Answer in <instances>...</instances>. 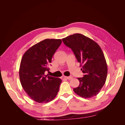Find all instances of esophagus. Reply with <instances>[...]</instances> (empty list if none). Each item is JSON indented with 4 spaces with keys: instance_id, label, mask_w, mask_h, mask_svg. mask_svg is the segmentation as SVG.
I'll return each mask as SVG.
<instances>
[{
    "instance_id": "obj_1",
    "label": "esophagus",
    "mask_w": 125,
    "mask_h": 125,
    "mask_svg": "<svg viewBox=\"0 0 125 125\" xmlns=\"http://www.w3.org/2000/svg\"><path fill=\"white\" fill-rule=\"evenodd\" d=\"M64 78L67 79H68V80H71V79L73 78V77H71V76H69V77H66V76H65L64 77Z\"/></svg>"
}]
</instances>
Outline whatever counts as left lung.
I'll return each mask as SVG.
<instances>
[{"instance_id":"left-lung-1","label":"left lung","mask_w":125,"mask_h":125,"mask_svg":"<svg viewBox=\"0 0 125 125\" xmlns=\"http://www.w3.org/2000/svg\"><path fill=\"white\" fill-rule=\"evenodd\" d=\"M62 40L73 51L84 74L83 77L78 78L79 85L73 89L74 92L83 98L96 95L104 85L107 74V63L101 48L95 41L79 33Z\"/></svg>"}]
</instances>
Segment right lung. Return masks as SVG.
Here are the masks:
<instances>
[{"label":"right lung","mask_w":125,"mask_h":125,"mask_svg":"<svg viewBox=\"0 0 125 125\" xmlns=\"http://www.w3.org/2000/svg\"><path fill=\"white\" fill-rule=\"evenodd\" d=\"M62 43L60 39H45L30 47L21 59L19 77L22 88L34 101L48 103L57 94L61 79L45 74L52 56Z\"/></svg>","instance_id":"1"}]
</instances>
